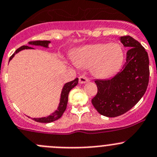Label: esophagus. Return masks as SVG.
Wrapping results in <instances>:
<instances>
[{
  "label": "esophagus",
  "mask_w": 157,
  "mask_h": 157,
  "mask_svg": "<svg viewBox=\"0 0 157 157\" xmlns=\"http://www.w3.org/2000/svg\"><path fill=\"white\" fill-rule=\"evenodd\" d=\"M89 81V79L87 78V77H85V76H80V77H79V83H87V82Z\"/></svg>",
  "instance_id": "obj_1"
}]
</instances>
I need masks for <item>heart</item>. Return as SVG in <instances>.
Returning <instances> with one entry per match:
<instances>
[{"instance_id":"b5f03b06","label":"heart","mask_w":157,"mask_h":157,"mask_svg":"<svg viewBox=\"0 0 157 157\" xmlns=\"http://www.w3.org/2000/svg\"><path fill=\"white\" fill-rule=\"evenodd\" d=\"M72 59L77 67H90L95 77L105 78L119 70L124 61V50L115 42L90 44L77 49Z\"/></svg>"}]
</instances>
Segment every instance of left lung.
<instances>
[{"mask_svg":"<svg viewBox=\"0 0 157 157\" xmlns=\"http://www.w3.org/2000/svg\"><path fill=\"white\" fill-rule=\"evenodd\" d=\"M120 41L129 49L126 62L112 78L95 80L98 93L91 100L98 113L109 118L123 115L134 107L149 83V61L146 49L129 36H121Z\"/></svg>","mask_w":157,"mask_h":157,"instance_id":"8db88e82","label":"left lung"}]
</instances>
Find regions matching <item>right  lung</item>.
<instances>
[{
  "mask_svg": "<svg viewBox=\"0 0 157 157\" xmlns=\"http://www.w3.org/2000/svg\"><path fill=\"white\" fill-rule=\"evenodd\" d=\"M50 41H32V42H29V45H39V46H42L45 48H49V44L50 43ZM24 49H34V48L31 47V46H28V45H22L21 47L18 48L17 50L14 52V53L10 57L9 61L12 59L13 57L14 56L15 54L19 52L20 51L24 50ZM78 83V78H76L75 80H72V81L68 82V83H65L62 89V92H61L60 95V101H59V104L53 113L51 114L50 115H48L46 117H42V118H34L33 120L37 122H42V123H49L52 122V121H56V120L59 119L61 118L63 112H65L66 108H67V102H68V95L71 89L74 88L75 86L77 85Z\"/></svg>",
  "mask_w": 157,
  "mask_h": 157,
  "instance_id": "right-lung-1",
  "label": "right lung"
}]
</instances>
